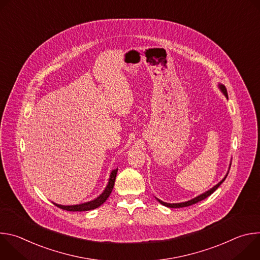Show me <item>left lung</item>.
<instances>
[{
  "label": "left lung",
  "mask_w": 260,
  "mask_h": 260,
  "mask_svg": "<svg viewBox=\"0 0 260 260\" xmlns=\"http://www.w3.org/2000/svg\"><path fill=\"white\" fill-rule=\"evenodd\" d=\"M219 87H220V89L222 90V92H223L225 95H226V98H228V91H226V88H225V86L224 85H222V84H220L219 85ZM228 176V175H226ZM226 176L224 177V179L222 180V181H220L217 185H215V186L213 187V188H211L210 190H208L207 192H205V193H203V194H201V196H199V197H197V198H194L193 200H191V201H188V202H185V203H179V204H168V203H165V202H162V201H160V200H158L157 199V201L161 204V205H164V206H166V207H169V208H183V207H188V206H191V205H193V204H197V203H199V202H201V201H203V200H205V199H207L208 197H210L219 186L221 185V183L223 182L224 180H225V178H226Z\"/></svg>",
  "instance_id": "1"
}]
</instances>
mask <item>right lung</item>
Masks as SVG:
<instances>
[{
  "instance_id": "add662e5",
  "label": "right lung",
  "mask_w": 260,
  "mask_h": 260,
  "mask_svg": "<svg viewBox=\"0 0 260 260\" xmlns=\"http://www.w3.org/2000/svg\"><path fill=\"white\" fill-rule=\"evenodd\" d=\"M117 171L118 169L112 171V173H111L110 175V179H109V183L107 185L106 189L104 190V192L99 197L96 198L95 200L93 201H90V202H87V203H84V204H81V205H74V206H61V205H57V204H54L56 207L62 209V210H66V211H71V212H82V211H89V210H93L95 208H99L101 205H103L107 199L109 198V196L111 194V192H112V189L114 187V183H115V179H116V175H117Z\"/></svg>"
}]
</instances>
